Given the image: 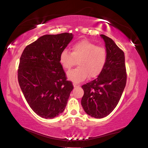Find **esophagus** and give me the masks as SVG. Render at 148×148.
Listing matches in <instances>:
<instances>
[{"mask_svg": "<svg viewBox=\"0 0 148 148\" xmlns=\"http://www.w3.org/2000/svg\"><path fill=\"white\" fill-rule=\"evenodd\" d=\"M73 85H74V88H77V87H79V86H80V85H79V84H77V83H75V82L73 83Z\"/></svg>", "mask_w": 148, "mask_h": 148, "instance_id": "obj_1", "label": "esophagus"}]
</instances>
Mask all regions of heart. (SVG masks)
<instances>
[{
  "label": "heart",
  "mask_w": 148,
  "mask_h": 148,
  "mask_svg": "<svg viewBox=\"0 0 148 148\" xmlns=\"http://www.w3.org/2000/svg\"><path fill=\"white\" fill-rule=\"evenodd\" d=\"M106 60V49L87 40L72 45L71 53L67 49L63 50L59 58L61 65L66 70L71 69L77 61L78 67L67 73L69 79L75 82H82L88 76L90 78L97 77L103 71Z\"/></svg>",
  "instance_id": "heart-1"
}]
</instances>
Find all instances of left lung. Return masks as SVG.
<instances>
[{
  "label": "left lung",
  "mask_w": 148,
  "mask_h": 148,
  "mask_svg": "<svg viewBox=\"0 0 148 148\" xmlns=\"http://www.w3.org/2000/svg\"><path fill=\"white\" fill-rule=\"evenodd\" d=\"M100 36L105 42L106 64L97 78L82 86L84 110L97 119L105 117L114 110L122 96L127 79L124 52L110 38Z\"/></svg>",
  "instance_id": "1"
}]
</instances>
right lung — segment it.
Masks as SVG:
<instances>
[{
    "mask_svg": "<svg viewBox=\"0 0 148 148\" xmlns=\"http://www.w3.org/2000/svg\"><path fill=\"white\" fill-rule=\"evenodd\" d=\"M72 38L69 33L45 34L26 46L20 56V88L31 109L43 118L53 119L62 113L74 88L59 61Z\"/></svg>",
    "mask_w": 148,
    "mask_h": 148,
    "instance_id": "add662e5",
    "label": "right lung"
}]
</instances>
